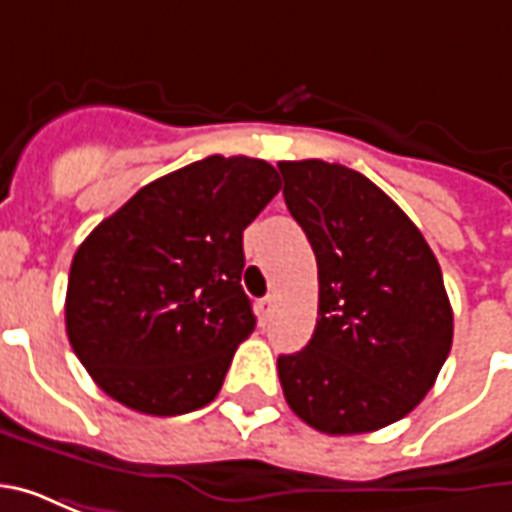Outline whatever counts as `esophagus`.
<instances>
[{"mask_svg": "<svg viewBox=\"0 0 512 512\" xmlns=\"http://www.w3.org/2000/svg\"><path fill=\"white\" fill-rule=\"evenodd\" d=\"M274 307H277V301H274V296H266V299H260L255 304V312H257V321L266 323L271 315H274Z\"/></svg>", "mask_w": 512, "mask_h": 512, "instance_id": "1", "label": "esophagus"}]
</instances>
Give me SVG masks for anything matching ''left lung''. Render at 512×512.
<instances>
[{
    "label": "left lung",
    "instance_id": "1",
    "mask_svg": "<svg viewBox=\"0 0 512 512\" xmlns=\"http://www.w3.org/2000/svg\"><path fill=\"white\" fill-rule=\"evenodd\" d=\"M285 202L318 260V323L277 359L288 406L310 428L354 436L403 419L452 345L441 268L417 224L362 172L279 161Z\"/></svg>",
    "mask_w": 512,
    "mask_h": 512
}]
</instances>
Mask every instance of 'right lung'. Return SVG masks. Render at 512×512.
Masks as SVG:
<instances>
[{"label": "right lung", "instance_id": "1", "mask_svg": "<svg viewBox=\"0 0 512 512\" xmlns=\"http://www.w3.org/2000/svg\"><path fill=\"white\" fill-rule=\"evenodd\" d=\"M282 189L263 158L208 156L147 183L76 249L73 354L117 403L175 417L219 395L255 332L244 230Z\"/></svg>", "mask_w": 512, "mask_h": 512}]
</instances>
